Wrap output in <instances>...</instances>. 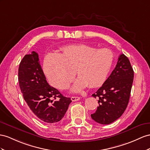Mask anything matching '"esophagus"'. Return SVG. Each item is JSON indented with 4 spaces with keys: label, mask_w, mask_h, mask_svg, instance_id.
Returning <instances> with one entry per match:
<instances>
[{
    "label": "esophagus",
    "mask_w": 150,
    "mask_h": 150,
    "mask_svg": "<svg viewBox=\"0 0 150 150\" xmlns=\"http://www.w3.org/2000/svg\"><path fill=\"white\" fill-rule=\"evenodd\" d=\"M80 98L78 97V96H72L71 97V99L72 101H77L79 100H80Z\"/></svg>",
    "instance_id": "esophagus-1"
}]
</instances>
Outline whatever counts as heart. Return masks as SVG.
I'll return each mask as SVG.
<instances>
[{"label": "heart", "mask_w": 150, "mask_h": 150, "mask_svg": "<svg viewBox=\"0 0 150 150\" xmlns=\"http://www.w3.org/2000/svg\"><path fill=\"white\" fill-rule=\"evenodd\" d=\"M61 52L49 54L45 57L44 71L49 82L60 90L66 89L75 76H79L71 88L79 92L87 86H100L112 68L114 56L108 49H98L86 44L67 45Z\"/></svg>", "instance_id": "b5f03b06"}]
</instances>
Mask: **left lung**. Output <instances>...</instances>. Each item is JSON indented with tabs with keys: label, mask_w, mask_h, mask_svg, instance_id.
Listing matches in <instances>:
<instances>
[{
	"label": "left lung",
	"mask_w": 150,
	"mask_h": 150,
	"mask_svg": "<svg viewBox=\"0 0 150 150\" xmlns=\"http://www.w3.org/2000/svg\"><path fill=\"white\" fill-rule=\"evenodd\" d=\"M134 71L128 57L122 54L115 69L103 86L93 94L99 106L91 118L99 124H110L120 118L128 105Z\"/></svg>",
	"instance_id": "obj_1"
}]
</instances>
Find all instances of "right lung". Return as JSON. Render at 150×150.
<instances>
[{"label":"right lung","mask_w":150,"mask_h":150,"mask_svg":"<svg viewBox=\"0 0 150 150\" xmlns=\"http://www.w3.org/2000/svg\"><path fill=\"white\" fill-rule=\"evenodd\" d=\"M18 80L25 101L35 117L49 124L63 118L71 98L63 96L58 90L49 85L36 52L32 51L22 59Z\"/></svg>","instance_id":"obj_1"}]
</instances>
